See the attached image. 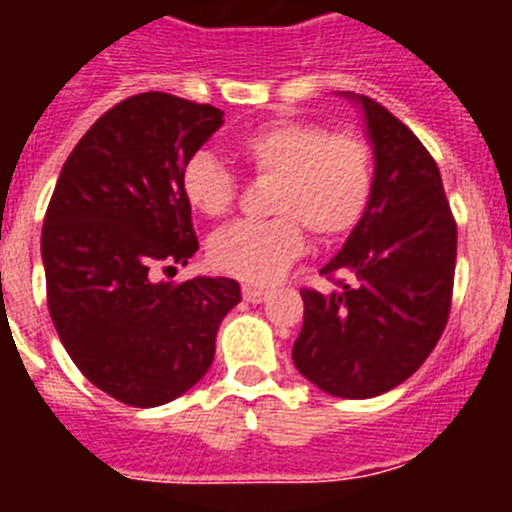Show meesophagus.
Returning a JSON list of instances; mask_svg holds the SVG:
<instances>
[{
  "label": "esophagus",
  "mask_w": 512,
  "mask_h": 512,
  "mask_svg": "<svg viewBox=\"0 0 512 512\" xmlns=\"http://www.w3.org/2000/svg\"><path fill=\"white\" fill-rule=\"evenodd\" d=\"M266 297H271V289L251 287V284H246V287H243V300H246V302H253V305H259V302H264Z\"/></svg>",
  "instance_id": "esophagus-1"
}]
</instances>
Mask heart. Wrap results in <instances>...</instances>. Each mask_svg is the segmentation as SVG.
<instances>
[{
	"label": "heart",
	"instance_id": "obj_1",
	"mask_svg": "<svg viewBox=\"0 0 512 512\" xmlns=\"http://www.w3.org/2000/svg\"><path fill=\"white\" fill-rule=\"evenodd\" d=\"M248 169L271 179L269 210L277 217L235 223L212 235L215 269L251 284L282 277L305 251V228L318 241H338L361 223L374 189L372 146L356 133H330L310 120H279L238 140ZM182 194L194 212L223 217L238 182L212 153L197 151L182 169Z\"/></svg>",
	"mask_w": 512,
	"mask_h": 512
}]
</instances>
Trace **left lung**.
Segmentation results:
<instances>
[{
  "label": "left lung",
  "instance_id": "1",
  "mask_svg": "<svg viewBox=\"0 0 512 512\" xmlns=\"http://www.w3.org/2000/svg\"><path fill=\"white\" fill-rule=\"evenodd\" d=\"M374 189L346 246L320 269L341 289H302L305 320L292 346L297 372L333 397L366 400L413 377L451 310L456 220L441 171L405 122L364 94Z\"/></svg>",
  "mask_w": 512,
  "mask_h": 512
}]
</instances>
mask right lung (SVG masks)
<instances>
[{"mask_svg":"<svg viewBox=\"0 0 512 512\" xmlns=\"http://www.w3.org/2000/svg\"><path fill=\"white\" fill-rule=\"evenodd\" d=\"M220 125L212 104L166 92L122 99L76 143L45 212L40 253L58 338L94 387L133 408L192 390L241 302L235 279H153L200 248L182 169Z\"/></svg>","mask_w":512,"mask_h":512,"instance_id":"right-lung-1","label":"right lung"}]
</instances>
